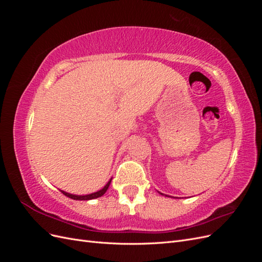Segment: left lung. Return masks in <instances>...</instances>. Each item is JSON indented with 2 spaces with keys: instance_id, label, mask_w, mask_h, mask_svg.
Returning <instances> with one entry per match:
<instances>
[{
  "instance_id": "1",
  "label": "left lung",
  "mask_w": 262,
  "mask_h": 262,
  "mask_svg": "<svg viewBox=\"0 0 262 262\" xmlns=\"http://www.w3.org/2000/svg\"><path fill=\"white\" fill-rule=\"evenodd\" d=\"M161 194H163V193H161Z\"/></svg>"
}]
</instances>
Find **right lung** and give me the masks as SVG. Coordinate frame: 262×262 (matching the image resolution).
I'll return each mask as SVG.
<instances>
[{"label": "right lung", "mask_w": 262, "mask_h": 262, "mask_svg": "<svg viewBox=\"0 0 262 262\" xmlns=\"http://www.w3.org/2000/svg\"><path fill=\"white\" fill-rule=\"evenodd\" d=\"M110 182H112V179H110V180L108 181V184H107L104 188H102L101 190H99V191L91 193V194H86V195H75V194H71V193H68V192H66V191H62V190H61V192H62L63 194H64V195L71 198V199H73V200H92V199H96V198H99V196H101L102 194H104V193L107 191V189H108V187H109V185H110Z\"/></svg>", "instance_id": "right-lung-1"}]
</instances>
